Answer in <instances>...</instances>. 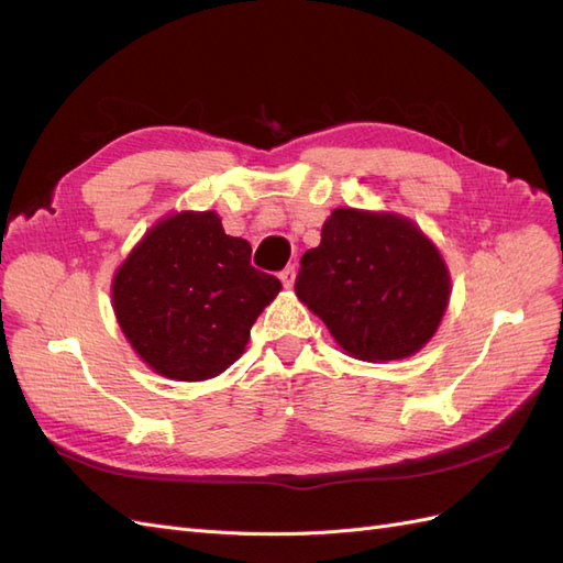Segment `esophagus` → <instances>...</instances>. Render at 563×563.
I'll list each match as a JSON object with an SVG mask.
<instances>
[{"mask_svg": "<svg viewBox=\"0 0 563 563\" xmlns=\"http://www.w3.org/2000/svg\"><path fill=\"white\" fill-rule=\"evenodd\" d=\"M279 279L286 288H291L294 282H296V265H286L282 272H279Z\"/></svg>", "mask_w": 563, "mask_h": 563, "instance_id": "34e87169", "label": "esophagus"}]
</instances>
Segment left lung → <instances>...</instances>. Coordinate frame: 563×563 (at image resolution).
Masks as SVG:
<instances>
[{"label":"left lung","mask_w":563,"mask_h":563,"mask_svg":"<svg viewBox=\"0 0 563 563\" xmlns=\"http://www.w3.org/2000/svg\"><path fill=\"white\" fill-rule=\"evenodd\" d=\"M296 294L335 343L364 362L404 360L434 335L449 305V269L411 220L335 209L305 251Z\"/></svg>","instance_id":"obj_1"}]
</instances>
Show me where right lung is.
Returning a JSON list of instances; mask_svg holds the SVG:
<instances>
[{
    "label": "right lung",
    "mask_w": 563,
    "mask_h": 563,
    "mask_svg": "<svg viewBox=\"0 0 563 563\" xmlns=\"http://www.w3.org/2000/svg\"><path fill=\"white\" fill-rule=\"evenodd\" d=\"M282 282L251 265V244L213 211L152 228L112 282L119 327L141 360L174 380H207L244 352Z\"/></svg>",
    "instance_id": "1"
}]
</instances>
